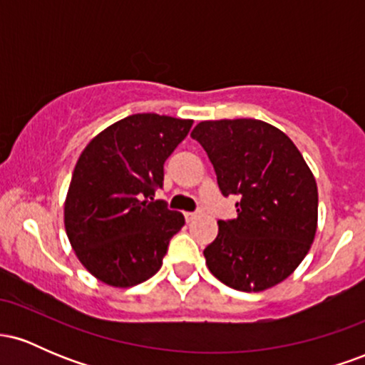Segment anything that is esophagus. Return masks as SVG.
<instances>
[{
  "mask_svg": "<svg viewBox=\"0 0 365 365\" xmlns=\"http://www.w3.org/2000/svg\"><path fill=\"white\" fill-rule=\"evenodd\" d=\"M197 216H199V212H185V220L187 221H194V220H197Z\"/></svg>",
  "mask_w": 365,
  "mask_h": 365,
  "instance_id": "esophagus-1",
  "label": "esophagus"
}]
</instances>
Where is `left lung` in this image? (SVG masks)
Here are the masks:
<instances>
[{"label":"left lung","mask_w":365,"mask_h":365,"mask_svg":"<svg viewBox=\"0 0 365 365\" xmlns=\"http://www.w3.org/2000/svg\"><path fill=\"white\" fill-rule=\"evenodd\" d=\"M215 166L235 220H220L206 264L226 287L261 292L302 262L317 228V185L295 144L261 120L200 121L192 130Z\"/></svg>","instance_id":"8db88e82"}]
</instances>
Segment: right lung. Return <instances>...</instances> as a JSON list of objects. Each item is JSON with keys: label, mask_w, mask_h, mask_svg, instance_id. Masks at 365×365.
<instances>
[{"label": "right lung", "mask_w": 365, "mask_h": 365, "mask_svg": "<svg viewBox=\"0 0 365 365\" xmlns=\"http://www.w3.org/2000/svg\"><path fill=\"white\" fill-rule=\"evenodd\" d=\"M192 120L139 113L116 121L78 158L65 202V228L78 261L103 283L127 288L159 271L182 212L154 200L165 161Z\"/></svg>", "instance_id": "obj_1"}]
</instances>
